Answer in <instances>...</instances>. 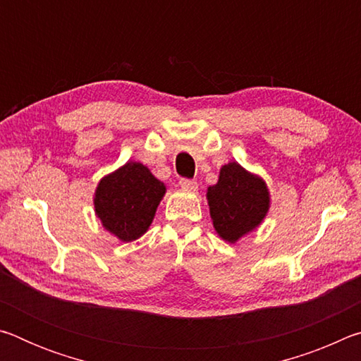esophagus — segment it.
<instances>
[{"instance_id": "obj_1", "label": "esophagus", "mask_w": 361, "mask_h": 361, "mask_svg": "<svg viewBox=\"0 0 361 361\" xmlns=\"http://www.w3.org/2000/svg\"><path fill=\"white\" fill-rule=\"evenodd\" d=\"M180 186L185 189V191H195V189H197V181L189 180V178H181Z\"/></svg>"}]
</instances>
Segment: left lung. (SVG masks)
Returning a JSON list of instances; mask_svg holds the SVG:
<instances>
[{
    "mask_svg": "<svg viewBox=\"0 0 361 361\" xmlns=\"http://www.w3.org/2000/svg\"><path fill=\"white\" fill-rule=\"evenodd\" d=\"M213 226L224 240L234 243L258 226L269 209L264 181L256 178L237 162L224 166L219 180L207 192Z\"/></svg>",
    "mask_w": 361,
    "mask_h": 361,
    "instance_id": "obj_1",
    "label": "left lung"
}]
</instances>
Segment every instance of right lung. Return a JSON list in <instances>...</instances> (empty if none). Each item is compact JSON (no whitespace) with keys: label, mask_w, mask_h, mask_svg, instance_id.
<instances>
[{"label":"right lung","mask_w":361,"mask_h":361,"mask_svg":"<svg viewBox=\"0 0 361 361\" xmlns=\"http://www.w3.org/2000/svg\"><path fill=\"white\" fill-rule=\"evenodd\" d=\"M166 186L140 162L105 176L95 192V212L105 228L121 240L130 242L145 234Z\"/></svg>","instance_id":"right-lung-1"}]
</instances>
